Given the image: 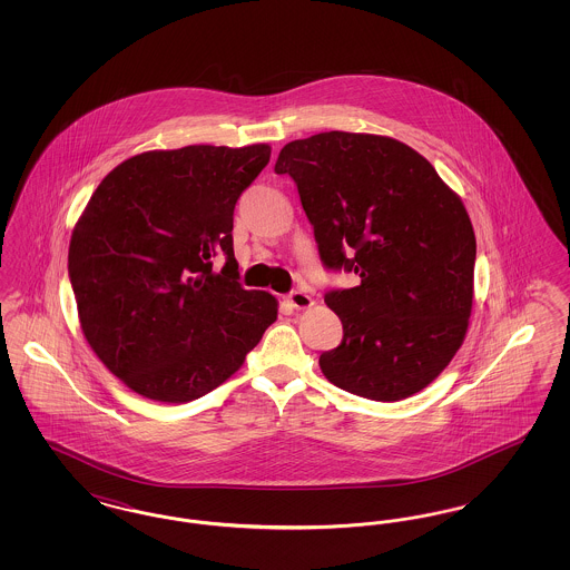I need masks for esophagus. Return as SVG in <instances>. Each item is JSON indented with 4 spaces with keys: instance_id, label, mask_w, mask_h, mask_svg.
Segmentation results:
<instances>
[{
    "instance_id": "esophagus-1",
    "label": "esophagus",
    "mask_w": 570,
    "mask_h": 570,
    "mask_svg": "<svg viewBox=\"0 0 570 570\" xmlns=\"http://www.w3.org/2000/svg\"><path fill=\"white\" fill-rule=\"evenodd\" d=\"M286 301H288V305L291 307H295V309H307V307H312V297L307 295V293H303V291H293L288 297H286Z\"/></svg>"
}]
</instances>
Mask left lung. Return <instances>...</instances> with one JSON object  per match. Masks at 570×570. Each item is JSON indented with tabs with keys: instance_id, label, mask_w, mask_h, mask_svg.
Here are the masks:
<instances>
[{
	"instance_id": "obj_1",
	"label": "left lung",
	"mask_w": 570,
	"mask_h": 570,
	"mask_svg": "<svg viewBox=\"0 0 570 570\" xmlns=\"http://www.w3.org/2000/svg\"><path fill=\"white\" fill-rule=\"evenodd\" d=\"M275 173L295 179L326 269L361 277L325 295L344 326L342 344L321 354L326 380L374 402L425 389L460 351L472 312L476 239L460 196L389 136L293 140Z\"/></svg>"
}]
</instances>
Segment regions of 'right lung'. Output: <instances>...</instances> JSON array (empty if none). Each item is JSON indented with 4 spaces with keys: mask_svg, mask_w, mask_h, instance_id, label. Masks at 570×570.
Here are the masks:
<instances>
[{
    "mask_svg": "<svg viewBox=\"0 0 570 570\" xmlns=\"http://www.w3.org/2000/svg\"><path fill=\"white\" fill-rule=\"evenodd\" d=\"M272 158L265 142L145 151L115 166L70 239L68 273L91 351L138 395L186 404L230 379L277 318L237 282L233 212ZM227 256L223 272L210 258Z\"/></svg>",
    "mask_w": 570,
    "mask_h": 570,
    "instance_id": "obj_1",
    "label": "right lung"
}]
</instances>
